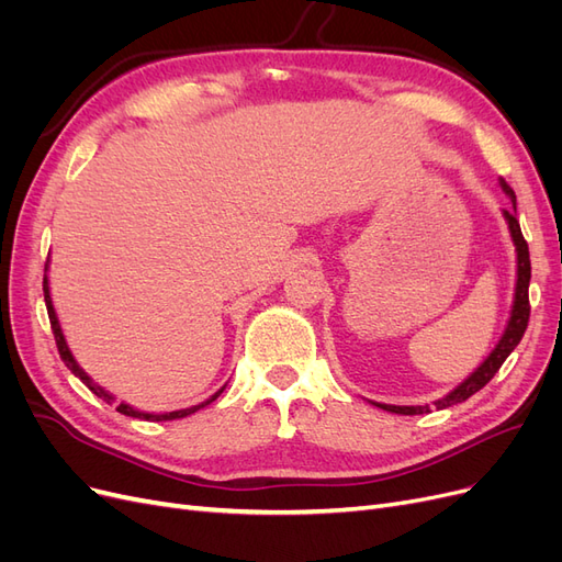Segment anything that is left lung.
Segmentation results:
<instances>
[{
  "instance_id": "1",
  "label": "left lung",
  "mask_w": 562,
  "mask_h": 562,
  "mask_svg": "<svg viewBox=\"0 0 562 562\" xmlns=\"http://www.w3.org/2000/svg\"><path fill=\"white\" fill-rule=\"evenodd\" d=\"M502 187H504V192L512 196L514 211H516V194H514V190L506 184V180H502ZM514 211H504V217L508 220V229H512L514 244H516V250H518V283H516V300H514L512 321H508L504 337L499 339V345L495 347V351L487 356L485 363L479 370H475L467 382H462L454 391H450L446 398L436 401L434 403L436 411H443V407L462 403L469 396H473L475 391H481L492 378L497 375V370L508 359V353H512L518 347V342H520L525 330H527V321H530V295H527V288H530L532 265H530V250H527V241H525V236L520 232V223L516 220ZM375 405L382 407V411L396 413V415H424V413H431L429 405H384V403H375Z\"/></svg>"
}]
</instances>
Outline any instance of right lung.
<instances>
[{
  "instance_id": "1",
  "label": "right lung",
  "mask_w": 562,
  "mask_h": 562,
  "mask_svg": "<svg viewBox=\"0 0 562 562\" xmlns=\"http://www.w3.org/2000/svg\"><path fill=\"white\" fill-rule=\"evenodd\" d=\"M44 302H46V312H48V321H50V330H54V337H56V347H58V353H60V359L65 361V366L70 368L75 375L87 384L93 394L98 396V398H103L108 405H112L114 403V396H110L108 391H103L100 386H95L91 380H89V375L87 372H83L79 366H77V361L72 359V353H70V349H67V345H65V337H63V330H60V326H58V318H56V312H54V304H50V295H48V281H46V277H44ZM225 389V386H223ZM223 389L217 391V394H213L209 401H203L201 405H194V407H187V411H176V413H166V415H147V413H138V411H133L131 405H126V403H119L116 405V411L122 413V415H128V417H143V419H151V422H161V419H180V417H187V415H192V413H196L199 407H203V405H209L211 401H215L220 394H223Z\"/></svg>"
}]
</instances>
